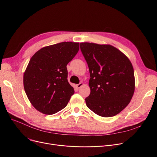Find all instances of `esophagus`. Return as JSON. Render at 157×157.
I'll return each mask as SVG.
<instances>
[{
    "mask_svg": "<svg viewBox=\"0 0 157 157\" xmlns=\"http://www.w3.org/2000/svg\"><path fill=\"white\" fill-rule=\"evenodd\" d=\"M83 85H84V84H83L82 82H80V83H79V84H78L76 85V87H77V88H80V87L82 86Z\"/></svg>",
    "mask_w": 157,
    "mask_h": 157,
    "instance_id": "obj_1",
    "label": "esophagus"
}]
</instances>
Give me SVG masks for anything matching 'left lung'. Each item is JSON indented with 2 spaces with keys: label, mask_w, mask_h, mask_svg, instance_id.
Segmentation results:
<instances>
[{
  "label": "left lung",
  "mask_w": 157,
  "mask_h": 157,
  "mask_svg": "<svg viewBox=\"0 0 157 157\" xmlns=\"http://www.w3.org/2000/svg\"><path fill=\"white\" fill-rule=\"evenodd\" d=\"M88 65L90 94L86 106L96 115L111 117L121 112L135 90L134 68L128 57L110 44L81 42Z\"/></svg>",
  "instance_id": "1"
}]
</instances>
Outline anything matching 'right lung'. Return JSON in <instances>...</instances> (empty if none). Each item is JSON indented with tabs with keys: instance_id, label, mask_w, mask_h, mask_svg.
<instances>
[{
	"instance_id": "add662e5",
	"label": "right lung",
	"mask_w": 157,
	"mask_h": 157,
	"mask_svg": "<svg viewBox=\"0 0 157 157\" xmlns=\"http://www.w3.org/2000/svg\"><path fill=\"white\" fill-rule=\"evenodd\" d=\"M79 50V42L45 46L32 56L23 74V86L37 111L52 115L67 106L74 88L67 80V65Z\"/></svg>"
}]
</instances>
